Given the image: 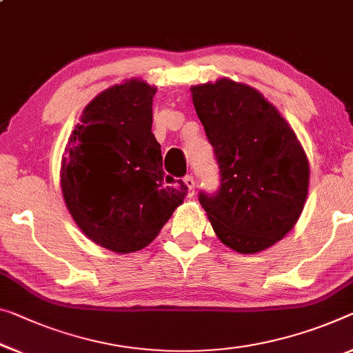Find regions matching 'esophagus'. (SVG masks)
Returning <instances> with one entry per match:
<instances>
[{"label": "esophagus", "mask_w": 353, "mask_h": 353, "mask_svg": "<svg viewBox=\"0 0 353 353\" xmlns=\"http://www.w3.org/2000/svg\"><path fill=\"white\" fill-rule=\"evenodd\" d=\"M184 183H186V186H188V197H194V194H195V180H194V176L192 175L184 176Z\"/></svg>", "instance_id": "esophagus-1"}]
</instances>
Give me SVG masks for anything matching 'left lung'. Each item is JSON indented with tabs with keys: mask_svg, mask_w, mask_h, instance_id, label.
Masks as SVG:
<instances>
[{
	"mask_svg": "<svg viewBox=\"0 0 353 353\" xmlns=\"http://www.w3.org/2000/svg\"><path fill=\"white\" fill-rule=\"evenodd\" d=\"M191 93L221 173L218 191L200 192L199 202L225 246L263 251L294 229L305 208V150L278 108L251 86L219 79Z\"/></svg>",
	"mask_w": 353,
	"mask_h": 353,
	"instance_id": "obj_1",
	"label": "left lung"
}]
</instances>
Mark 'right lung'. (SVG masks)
I'll return each instance as SVG.
<instances>
[{"label":"right lung","mask_w":353,"mask_h":353,"mask_svg":"<svg viewBox=\"0 0 353 353\" xmlns=\"http://www.w3.org/2000/svg\"><path fill=\"white\" fill-rule=\"evenodd\" d=\"M156 86L132 79L97 94L80 117L61 161V191L75 224L118 254L148 246L188 186L162 170L151 132Z\"/></svg>","instance_id":"right-lung-1"}]
</instances>
